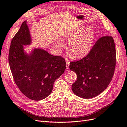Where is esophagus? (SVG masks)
<instances>
[{"instance_id": "34e87169", "label": "esophagus", "mask_w": 127, "mask_h": 127, "mask_svg": "<svg viewBox=\"0 0 127 127\" xmlns=\"http://www.w3.org/2000/svg\"><path fill=\"white\" fill-rule=\"evenodd\" d=\"M69 66V61H67L66 62V68H68Z\"/></svg>"}]
</instances>
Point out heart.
I'll return each instance as SVG.
<instances>
[{
    "mask_svg": "<svg viewBox=\"0 0 127 127\" xmlns=\"http://www.w3.org/2000/svg\"><path fill=\"white\" fill-rule=\"evenodd\" d=\"M95 37V32L92 27L85 29L77 27L67 32L63 36L64 40H68L67 50L74 58L84 57L89 52ZM55 46L60 50L64 47V43L58 40Z\"/></svg>",
    "mask_w": 127,
    "mask_h": 127,
    "instance_id": "b5f03b06",
    "label": "heart"
}]
</instances>
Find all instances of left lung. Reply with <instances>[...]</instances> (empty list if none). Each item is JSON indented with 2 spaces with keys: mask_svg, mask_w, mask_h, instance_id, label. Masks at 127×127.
<instances>
[{
  "mask_svg": "<svg viewBox=\"0 0 127 127\" xmlns=\"http://www.w3.org/2000/svg\"><path fill=\"white\" fill-rule=\"evenodd\" d=\"M116 62V53L113 37L108 36L99 38L87 56L70 63V69L77 76L71 86L74 94L84 98L100 95L112 79Z\"/></svg>",
  "mask_w": 127,
  "mask_h": 127,
  "instance_id": "obj_1",
  "label": "left lung"
}]
</instances>
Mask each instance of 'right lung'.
Wrapping results in <instances>:
<instances>
[{"label": "right lung", "mask_w": 127, "mask_h": 127, "mask_svg": "<svg viewBox=\"0 0 127 127\" xmlns=\"http://www.w3.org/2000/svg\"><path fill=\"white\" fill-rule=\"evenodd\" d=\"M32 38L25 21L11 42L9 63L16 85L26 97L35 101L43 100L51 94L54 82L66 68L65 59L40 48H34L29 54L24 46Z\"/></svg>", "instance_id": "1"}]
</instances>
